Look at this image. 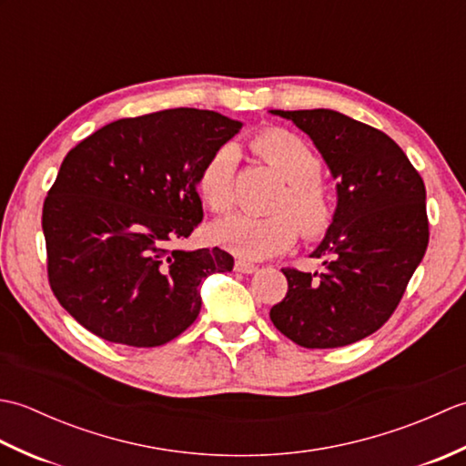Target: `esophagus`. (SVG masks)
Instances as JSON below:
<instances>
[{
    "mask_svg": "<svg viewBox=\"0 0 466 466\" xmlns=\"http://www.w3.org/2000/svg\"><path fill=\"white\" fill-rule=\"evenodd\" d=\"M234 270L236 272H242V274H252V272L258 270V266L252 264V262H246V260H236Z\"/></svg>",
    "mask_w": 466,
    "mask_h": 466,
    "instance_id": "esophagus-1",
    "label": "esophagus"
}]
</instances>
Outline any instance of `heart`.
Returning a JSON list of instances; mask_svg holds the SVG:
<instances>
[{
    "label": "heart",
    "mask_w": 466,
    "mask_h": 466,
    "mask_svg": "<svg viewBox=\"0 0 466 466\" xmlns=\"http://www.w3.org/2000/svg\"><path fill=\"white\" fill-rule=\"evenodd\" d=\"M252 152L272 166L289 184L274 204L272 216L236 214L216 222L212 238L246 260H262L289 250L302 234L319 240L334 222V204L320 184L322 160L299 136L264 130L250 140ZM240 152L232 144L220 146L198 174V192L210 210L224 214L236 204V170Z\"/></svg>",
    "instance_id": "obj_1"
}]
</instances>
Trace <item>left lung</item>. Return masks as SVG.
Segmentation results:
<instances>
[{"label":"left lung","mask_w":466,"mask_h":466,"mask_svg":"<svg viewBox=\"0 0 466 466\" xmlns=\"http://www.w3.org/2000/svg\"><path fill=\"white\" fill-rule=\"evenodd\" d=\"M310 136L339 180L322 272L282 268L284 300L270 320L304 349L362 340L390 319L429 246L427 190L399 144L334 110H272Z\"/></svg>","instance_id":"obj_1"}]
</instances>
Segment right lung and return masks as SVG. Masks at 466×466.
<instances>
[{
	"label": "right lung",
	"mask_w": 466,
	"mask_h": 466,
	"mask_svg": "<svg viewBox=\"0 0 466 466\" xmlns=\"http://www.w3.org/2000/svg\"><path fill=\"white\" fill-rule=\"evenodd\" d=\"M240 127L218 112L174 107L116 120L67 152L42 228L49 286L84 329L152 349L198 319L202 280L230 272L234 258L172 246L204 218V162Z\"/></svg>",
	"instance_id": "1"
}]
</instances>
